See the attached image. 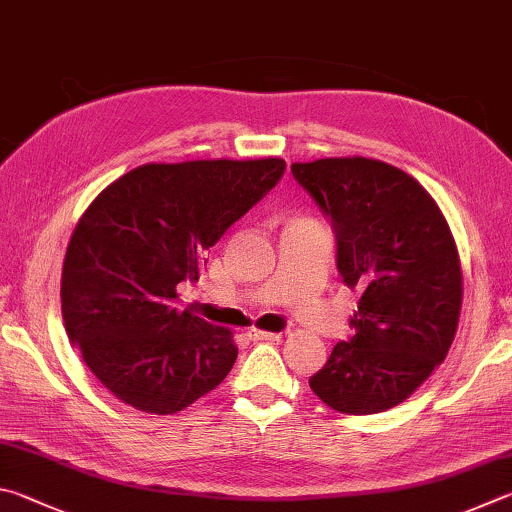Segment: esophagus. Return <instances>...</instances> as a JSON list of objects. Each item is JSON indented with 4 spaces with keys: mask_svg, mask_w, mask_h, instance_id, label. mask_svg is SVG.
I'll list each match as a JSON object with an SVG mask.
<instances>
[{
    "mask_svg": "<svg viewBox=\"0 0 512 512\" xmlns=\"http://www.w3.org/2000/svg\"><path fill=\"white\" fill-rule=\"evenodd\" d=\"M247 337L251 342H276V339H281V333H267V330H249Z\"/></svg>",
    "mask_w": 512,
    "mask_h": 512,
    "instance_id": "esophagus-1",
    "label": "esophagus"
}]
</instances>
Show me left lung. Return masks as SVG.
I'll list each match as a JSON object with an SVG mask.
<instances>
[{"instance_id": "left-lung-1", "label": "left lung", "mask_w": 512, "mask_h": 512, "mask_svg": "<svg viewBox=\"0 0 512 512\" xmlns=\"http://www.w3.org/2000/svg\"><path fill=\"white\" fill-rule=\"evenodd\" d=\"M292 175L335 231L337 272L362 294L353 335L310 389L342 414L396 407L454 342L463 279L450 227L414 177L378 159H317Z\"/></svg>"}]
</instances>
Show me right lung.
Masks as SVG:
<instances>
[{"instance_id":"right-lung-1","label":"right lung","mask_w":512,"mask_h":512,"mask_svg":"<svg viewBox=\"0 0 512 512\" xmlns=\"http://www.w3.org/2000/svg\"><path fill=\"white\" fill-rule=\"evenodd\" d=\"M285 161L146 164L89 204L62 265V319L98 382L125 405L168 416L227 378L231 330L177 310L206 249L279 184Z\"/></svg>"}]
</instances>
